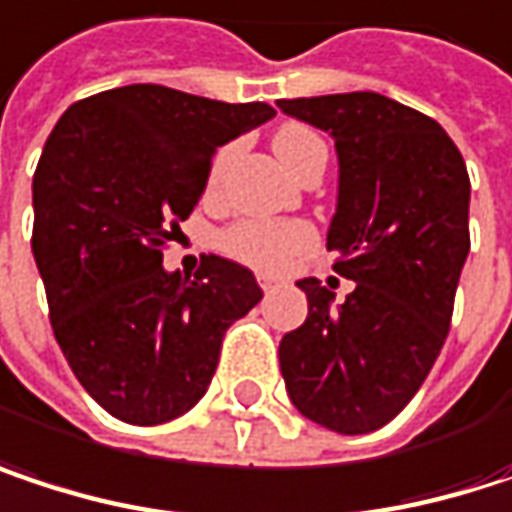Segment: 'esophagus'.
<instances>
[{
    "instance_id": "esophagus-1",
    "label": "esophagus",
    "mask_w": 512,
    "mask_h": 512,
    "mask_svg": "<svg viewBox=\"0 0 512 512\" xmlns=\"http://www.w3.org/2000/svg\"><path fill=\"white\" fill-rule=\"evenodd\" d=\"M257 284L263 287V293H269V290L275 287V278H272V275H257Z\"/></svg>"
}]
</instances>
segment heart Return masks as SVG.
<instances>
[{
    "mask_svg": "<svg viewBox=\"0 0 512 512\" xmlns=\"http://www.w3.org/2000/svg\"><path fill=\"white\" fill-rule=\"evenodd\" d=\"M275 154L281 156V162L296 171L302 165V159L320 148L323 139L311 130V127H302V124H287L275 133ZM231 151L222 148L213 165H210V174H207V186L216 189L219 186V177L225 171V162H228ZM314 246V231L302 222H269V219H240L234 225H228L222 234H219V249L228 257L260 269V272H281L293 257L305 255L308 249Z\"/></svg>",
    "mask_w": 512,
    "mask_h": 512,
    "instance_id": "obj_1",
    "label": "heart"
}]
</instances>
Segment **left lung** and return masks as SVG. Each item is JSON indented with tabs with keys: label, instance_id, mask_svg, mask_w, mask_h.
I'll return each mask as SVG.
<instances>
[{
	"label": "left lung",
	"instance_id": "1",
	"mask_svg": "<svg viewBox=\"0 0 512 512\" xmlns=\"http://www.w3.org/2000/svg\"><path fill=\"white\" fill-rule=\"evenodd\" d=\"M335 136L341 186L326 249L356 281L344 305L302 278L308 317L281 338L293 406L335 430L373 433L397 418L445 347L468 257V171L424 112L373 91L278 100Z\"/></svg>",
	"mask_w": 512,
	"mask_h": 512
}]
</instances>
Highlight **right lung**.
<instances>
[{
  "label": "right lung",
  "mask_w": 512,
  "mask_h": 512,
  "mask_svg": "<svg viewBox=\"0 0 512 512\" xmlns=\"http://www.w3.org/2000/svg\"><path fill=\"white\" fill-rule=\"evenodd\" d=\"M275 115L165 85H124L73 103L32 180V252L52 335L82 388L139 427L189 412L207 391L231 323L263 290L204 255L195 278L162 269L207 189L219 145Z\"/></svg>",
  "instance_id": "1"
}]
</instances>
